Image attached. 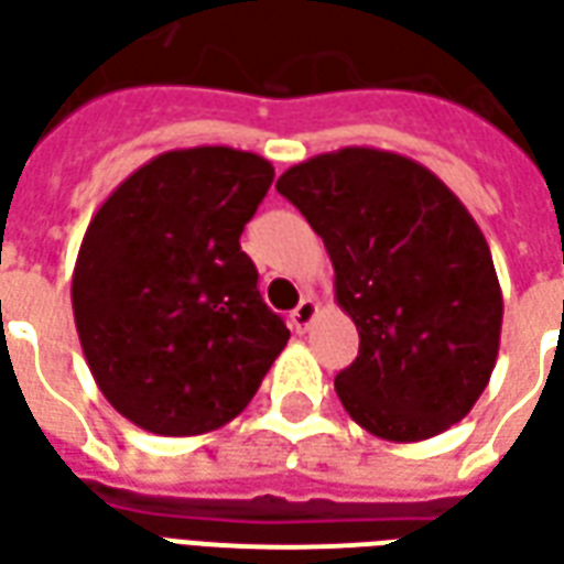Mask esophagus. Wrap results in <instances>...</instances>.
<instances>
[{"label": "esophagus", "instance_id": "1", "mask_svg": "<svg viewBox=\"0 0 564 564\" xmlns=\"http://www.w3.org/2000/svg\"><path fill=\"white\" fill-rule=\"evenodd\" d=\"M317 314H321V305H317V299H302L299 305H295V311L290 314V321H293V329L295 333H305L311 323L317 321Z\"/></svg>", "mask_w": 564, "mask_h": 564}]
</instances>
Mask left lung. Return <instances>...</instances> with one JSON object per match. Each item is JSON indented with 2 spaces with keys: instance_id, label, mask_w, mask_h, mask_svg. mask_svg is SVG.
I'll return each instance as SVG.
<instances>
[{
  "instance_id": "obj_1",
  "label": "left lung",
  "mask_w": 564,
  "mask_h": 564,
  "mask_svg": "<svg viewBox=\"0 0 564 564\" xmlns=\"http://www.w3.org/2000/svg\"><path fill=\"white\" fill-rule=\"evenodd\" d=\"M323 238L336 302L360 333L336 376L345 412L391 443L458 424L486 391L503 299L491 250L458 195L419 161L345 145L278 180Z\"/></svg>"
}]
</instances>
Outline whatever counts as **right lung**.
<instances>
[{
  "label": "right lung",
  "mask_w": 564,
  "mask_h": 564,
  "mask_svg": "<svg viewBox=\"0 0 564 564\" xmlns=\"http://www.w3.org/2000/svg\"><path fill=\"white\" fill-rule=\"evenodd\" d=\"M274 180L256 152L173 149L100 204L78 247L73 314L116 412L159 436L223 427L253 400L290 329L241 250Z\"/></svg>",
  "instance_id": "right-lung-1"
}]
</instances>
